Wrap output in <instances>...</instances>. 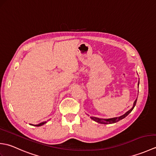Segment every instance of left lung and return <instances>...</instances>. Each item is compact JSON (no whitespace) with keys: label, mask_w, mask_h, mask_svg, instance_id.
Returning a JSON list of instances; mask_svg holds the SVG:
<instances>
[{"label":"left lung","mask_w":156,"mask_h":156,"mask_svg":"<svg viewBox=\"0 0 156 156\" xmlns=\"http://www.w3.org/2000/svg\"><path fill=\"white\" fill-rule=\"evenodd\" d=\"M136 102H137V99L134 102V104H133V107H132L130 110L128 111L127 112H126L125 114H124L123 115L120 116V117H114V118H111V119H100V118H97V117H92L91 119H93L94 121H97L99 123H101V124H111V123H115V122H117L118 121H119L121 119H124L125 117H127V116L130 113V112L133 111V109L134 108L135 105H136Z\"/></svg>","instance_id":"1"}]
</instances>
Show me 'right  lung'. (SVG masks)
I'll list each match as a JSON object with an SVG mask.
<instances>
[{"label": "right lung", "mask_w": 156, "mask_h": 156, "mask_svg": "<svg viewBox=\"0 0 156 156\" xmlns=\"http://www.w3.org/2000/svg\"><path fill=\"white\" fill-rule=\"evenodd\" d=\"M46 121H44V122H41V123H39V124H38V125H35V126H36V127H39V126H41V125H44V124H45L46 123Z\"/></svg>", "instance_id": "add662e5"}]
</instances>
